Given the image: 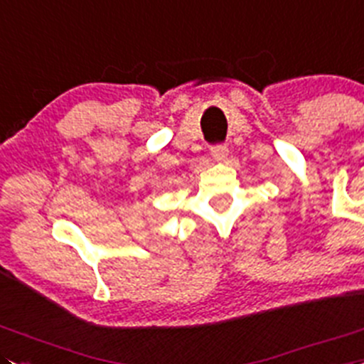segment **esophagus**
<instances>
[{"mask_svg":"<svg viewBox=\"0 0 364 364\" xmlns=\"http://www.w3.org/2000/svg\"><path fill=\"white\" fill-rule=\"evenodd\" d=\"M227 154H228V148L227 144H214V146H210V155H213V159H216V161H225L227 159Z\"/></svg>","mask_w":364,"mask_h":364,"instance_id":"1","label":"esophagus"}]
</instances>
